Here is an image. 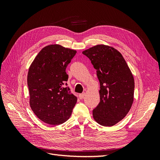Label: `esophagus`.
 <instances>
[{
  "label": "esophagus",
  "instance_id": "1",
  "mask_svg": "<svg viewBox=\"0 0 160 160\" xmlns=\"http://www.w3.org/2000/svg\"><path fill=\"white\" fill-rule=\"evenodd\" d=\"M85 93H81V94H79V98L81 99H83L84 98H85Z\"/></svg>",
  "mask_w": 160,
  "mask_h": 160
}]
</instances>
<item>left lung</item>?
<instances>
[{"label": "left lung", "instance_id": "8db88e82", "mask_svg": "<svg viewBox=\"0 0 160 160\" xmlns=\"http://www.w3.org/2000/svg\"><path fill=\"white\" fill-rule=\"evenodd\" d=\"M97 71L100 102L93 110L99 124L111 127L122 120L132 108L134 78L122 55L115 48L97 45L83 51Z\"/></svg>", "mask_w": 160, "mask_h": 160}]
</instances>
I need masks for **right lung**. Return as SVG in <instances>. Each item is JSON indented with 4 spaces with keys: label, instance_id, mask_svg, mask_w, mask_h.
Returning <instances> with one entry per match:
<instances>
[{
    "label": "right lung",
    "instance_id": "add662e5",
    "mask_svg": "<svg viewBox=\"0 0 160 160\" xmlns=\"http://www.w3.org/2000/svg\"><path fill=\"white\" fill-rule=\"evenodd\" d=\"M77 51L60 45L45 47L28 69L27 85L31 108L47 124L57 125L68 120L77 98L65 88L67 66Z\"/></svg>",
    "mask_w": 160,
    "mask_h": 160
}]
</instances>
